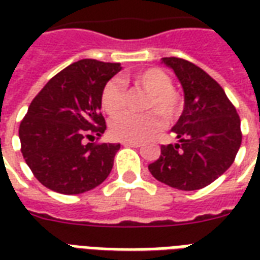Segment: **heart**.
<instances>
[{"instance_id": "heart-1", "label": "heart", "mask_w": 260, "mask_h": 260, "mask_svg": "<svg viewBox=\"0 0 260 260\" xmlns=\"http://www.w3.org/2000/svg\"><path fill=\"white\" fill-rule=\"evenodd\" d=\"M125 131L128 132V139L135 143L152 139L158 129V121L154 117H141V118H128L124 121Z\"/></svg>"}]
</instances>
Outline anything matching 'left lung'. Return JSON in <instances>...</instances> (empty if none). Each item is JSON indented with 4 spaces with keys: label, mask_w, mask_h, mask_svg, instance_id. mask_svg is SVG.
Wrapping results in <instances>:
<instances>
[{
    "label": "left lung",
    "mask_w": 260,
    "mask_h": 260,
    "mask_svg": "<svg viewBox=\"0 0 260 260\" xmlns=\"http://www.w3.org/2000/svg\"><path fill=\"white\" fill-rule=\"evenodd\" d=\"M121 65L80 59L48 80L19 126L22 154L40 184L79 195L96 188L113 170L119 143L102 141L103 90Z\"/></svg>",
    "instance_id": "8db88e82"
}]
</instances>
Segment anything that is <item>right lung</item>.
<instances>
[{"label": "right lung", "mask_w": 260, "mask_h": 260, "mask_svg": "<svg viewBox=\"0 0 260 260\" xmlns=\"http://www.w3.org/2000/svg\"><path fill=\"white\" fill-rule=\"evenodd\" d=\"M182 85L185 107L173 126L175 141L161 146L149 171L181 191L202 189L234 163L242 141L240 117L217 82L185 59L163 58Z\"/></svg>", "instance_id": "right-lung-1"}]
</instances>
